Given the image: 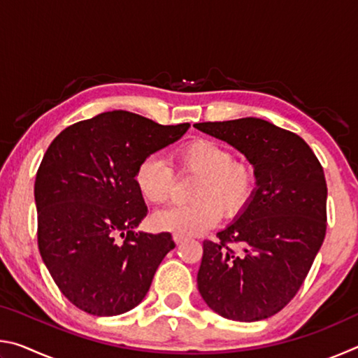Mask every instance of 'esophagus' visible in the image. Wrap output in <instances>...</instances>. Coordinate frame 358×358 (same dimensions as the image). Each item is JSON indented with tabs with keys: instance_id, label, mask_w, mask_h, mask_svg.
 I'll return each mask as SVG.
<instances>
[{
	"instance_id": "1",
	"label": "esophagus",
	"mask_w": 358,
	"mask_h": 358,
	"mask_svg": "<svg viewBox=\"0 0 358 358\" xmlns=\"http://www.w3.org/2000/svg\"><path fill=\"white\" fill-rule=\"evenodd\" d=\"M183 240H185L183 235L173 234V241H175V243H177V245H181V243H183Z\"/></svg>"
}]
</instances>
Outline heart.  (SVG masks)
I'll return each instance as SVG.
<instances>
[{"label":"heart","instance_id":"1","mask_svg":"<svg viewBox=\"0 0 358 358\" xmlns=\"http://www.w3.org/2000/svg\"><path fill=\"white\" fill-rule=\"evenodd\" d=\"M180 175H197L192 186V203L157 211V229L185 237L203 234L226 217H237L251 203L257 187V173L250 161L234 159L232 151L210 138H192L173 151ZM134 181L148 203L159 205L171 199L175 185L173 169L159 156H148L137 166Z\"/></svg>","mask_w":358,"mask_h":358}]
</instances>
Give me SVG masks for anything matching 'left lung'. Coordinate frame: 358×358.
<instances>
[{
  "label": "left lung",
  "mask_w": 358,
  "mask_h": 358,
  "mask_svg": "<svg viewBox=\"0 0 358 358\" xmlns=\"http://www.w3.org/2000/svg\"><path fill=\"white\" fill-rule=\"evenodd\" d=\"M240 150L256 167L251 203L217 240H203L197 287L220 316L256 322L294 299L327 230L324 169L300 136L260 118L194 124ZM232 244L244 246L235 253Z\"/></svg>",
  "instance_id": "left-lung-1"
}]
</instances>
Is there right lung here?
Returning <instances> with one entry per match:
<instances>
[{"label": "right lung", "mask_w": 358, "mask_h": 358, "mask_svg": "<svg viewBox=\"0 0 358 358\" xmlns=\"http://www.w3.org/2000/svg\"><path fill=\"white\" fill-rule=\"evenodd\" d=\"M187 128L113 110L68 126L47 148L34 183L38 246L78 310L118 316L147 295L175 243L169 232H132L148 213L136 169Z\"/></svg>", "instance_id": "obj_1"}]
</instances>
